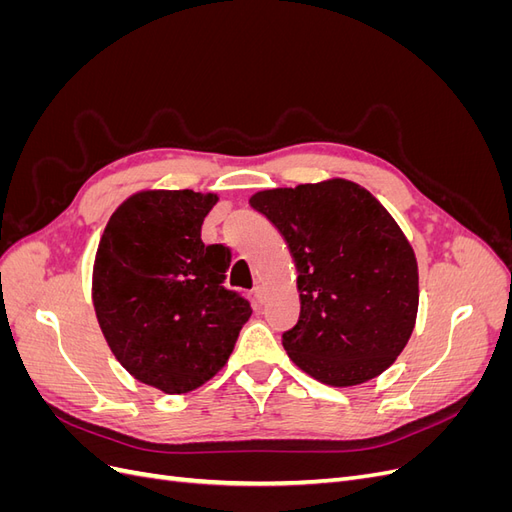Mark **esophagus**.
I'll return each mask as SVG.
<instances>
[{
    "label": "esophagus",
    "instance_id": "34e87169",
    "mask_svg": "<svg viewBox=\"0 0 512 512\" xmlns=\"http://www.w3.org/2000/svg\"><path fill=\"white\" fill-rule=\"evenodd\" d=\"M252 294H254V301H256L258 305H260L262 301H265V288H262V286H254Z\"/></svg>",
    "mask_w": 512,
    "mask_h": 512
}]
</instances>
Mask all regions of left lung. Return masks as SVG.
I'll list each match as a JSON object with an SVG mask.
<instances>
[{"instance_id": "obj_1", "label": "left lung", "mask_w": 512, "mask_h": 512, "mask_svg": "<svg viewBox=\"0 0 512 512\" xmlns=\"http://www.w3.org/2000/svg\"><path fill=\"white\" fill-rule=\"evenodd\" d=\"M250 205L282 232L299 271L301 316L282 335L290 361L339 389L389 369L418 312L416 256L393 215L348 179L262 190Z\"/></svg>"}]
</instances>
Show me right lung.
<instances>
[{
    "label": "right lung",
    "instance_id": "right-lung-1",
    "mask_svg": "<svg viewBox=\"0 0 512 512\" xmlns=\"http://www.w3.org/2000/svg\"><path fill=\"white\" fill-rule=\"evenodd\" d=\"M218 194L143 190L115 209L94 260L91 299L115 359L143 384L190 393L226 365L252 307L222 286L224 245L200 239Z\"/></svg>",
    "mask_w": 512,
    "mask_h": 512
}]
</instances>
